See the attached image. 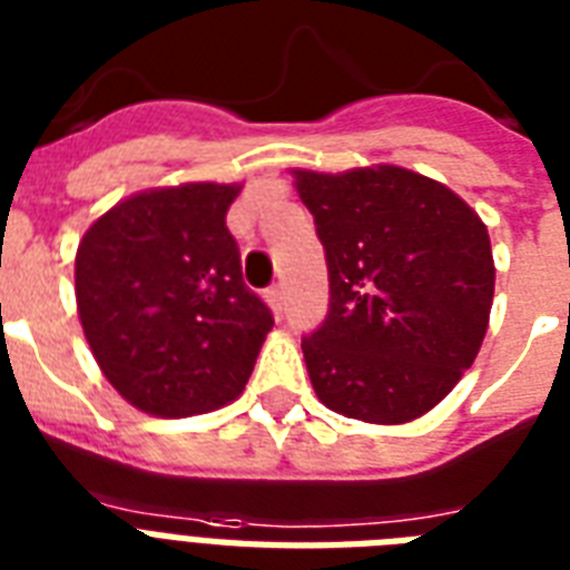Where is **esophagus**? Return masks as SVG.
<instances>
[{
    "mask_svg": "<svg viewBox=\"0 0 570 570\" xmlns=\"http://www.w3.org/2000/svg\"><path fill=\"white\" fill-rule=\"evenodd\" d=\"M266 304L275 313H284V286H272V289H266Z\"/></svg>",
    "mask_w": 570,
    "mask_h": 570,
    "instance_id": "esophagus-1",
    "label": "esophagus"
}]
</instances>
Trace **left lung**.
I'll return each instance as SVG.
<instances>
[{
  "label": "left lung",
  "mask_w": 570,
  "mask_h": 570,
  "mask_svg": "<svg viewBox=\"0 0 570 570\" xmlns=\"http://www.w3.org/2000/svg\"><path fill=\"white\" fill-rule=\"evenodd\" d=\"M328 259V320L302 340L325 407L411 423L476 361L494 302L485 222L450 186L402 165L293 168Z\"/></svg>",
  "instance_id": "1"
}]
</instances>
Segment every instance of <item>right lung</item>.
<instances>
[{
	"label": "right lung",
	"mask_w": 570,
	"mask_h": 570,
	"mask_svg": "<svg viewBox=\"0 0 570 570\" xmlns=\"http://www.w3.org/2000/svg\"><path fill=\"white\" fill-rule=\"evenodd\" d=\"M242 183H180L106 209L76 248V311L129 405L195 416L239 396L272 331L224 215Z\"/></svg>",
	"instance_id": "obj_1"
}]
</instances>
